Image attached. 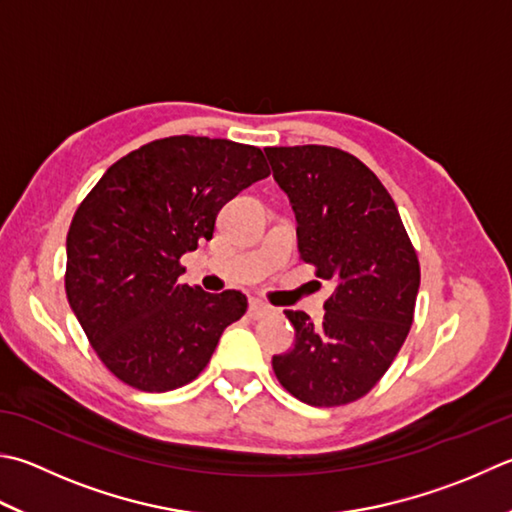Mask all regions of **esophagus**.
Segmentation results:
<instances>
[{
  "label": "esophagus",
  "instance_id": "34e87169",
  "mask_svg": "<svg viewBox=\"0 0 512 512\" xmlns=\"http://www.w3.org/2000/svg\"><path fill=\"white\" fill-rule=\"evenodd\" d=\"M274 314V310L269 305H265L263 301H249V316L252 318H267V316H272Z\"/></svg>",
  "mask_w": 512,
  "mask_h": 512
}]
</instances>
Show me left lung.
<instances>
[{
	"instance_id": "left-lung-1",
	"label": "left lung",
	"mask_w": 512,
	"mask_h": 512,
	"mask_svg": "<svg viewBox=\"0 0 512 512\" xmlns=\"http://www.w3.org/2000/svg\"><path fill=\"white\" fill-rule=\"evenodd\" d=\"M292 202L301 260L334 281L321 323L285 310L294 347L272 359L276 379L307 406L368 394L406 343L421 283L417 249L381 180L352 153L325 144L267 147Z\"/></svg>"
}]
</instances>
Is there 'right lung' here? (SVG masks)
Masks as SVG:
<instances>
[{
  "label": "right lung",
  "instance_id": "right-lung-1",
  "mask_svg": "<svg viewBox=\"0 0 512 512\" xmlns=\"http://www.w3.org/2000/svg\"><path fill=\"white\" fill-rule=\"evenodd\" d=\"M269 176L263 151L171 136L106 169L71 220L64 287L104 368L142 392L182 388L247 310L236 289L178 283L180 256L211 240L227 200Z\"/></svg>",
  "mask_w": 512,
  "mask_h": 512
}]
</instances>
